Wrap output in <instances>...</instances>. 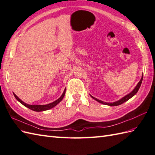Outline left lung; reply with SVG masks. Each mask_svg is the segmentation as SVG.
<instances>
[{"label":"left lung","mask_w":155,"mask_h":155,"mask_svg":"<svg viewBox=\"0 0 155 155\" xmlns=\"http://www.w3.org/2000/svg\"><path fill=\"white\" fill-rule=\"evenodd\" d=\"M143 74H142V77H141V80L139 81L137 85L135 86V87L133 89V91H132L131 92H130V93H128L127 95H126V96H124V97H122L121 99H120V100L117 101H115V102H114V103H106V102H104V101H102L99 99H97V98L93 97L92 95H90V96L93 99H95V101H97V102H99V103H100L101 104H105V105H108V106H110V107L118 106V105L123 104L124 103H125L126 101H127L129 100L130 99H131L132 97H134L135 95V94L137 93L138 90L139 89V88H140V86L141 85V83H142V81H143Z\"/></svg>","instance_id":"8db88e82"}]
</instances>
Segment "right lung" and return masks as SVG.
<instances>
[{"mask_svg":"<svg viewBox=\"0 0 155 155\" xmlns=\"http://www.w3.org/2000/svg\"><path fill=\"white\" fill-rule=\"evenodd\" d=\"M65 93H66V89H64V91L63 93L62 94V95L60 96V97L59 98V99H58L57 100H56L55 101L52 102V103H49V104H44V105H40V104H28L27 103H24V101H22L20 98H19L18 97L16 96V94H15L14 93H13L15 97V98L17 99V101H18L21 104H22L24 105V106H25V107H27L29 109H31V110H33V111H35V112H41V111H45V110H49V109L51 108H52L53 107H54L56 105H57L60 101H61L62 100V99L64 98V97L65 95Z\"/></svg>","mask_w":155,"mask_h":155,"instance_id":"right-lung-1","label":"right lung"}]
</instances>
